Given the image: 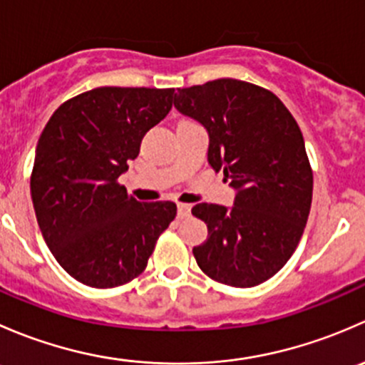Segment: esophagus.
<instances>
[{
  "instance_id": "1",
  "label": "esophagus",
  "mask_w": 365,
  "mask_h": 365,
  "mask_svg": "<svg viewBox=\"0 0 365 365\" xmlns=\"http://www.w3.org/2000/svg\"><path fill=\"white\" fill-rule=\"evenodd\" d=\"M190 213V205L185 203H178V215L180 217H187Z\"/></svg>"
}]
</instances>
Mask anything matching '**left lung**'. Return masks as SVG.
I'll return each instance as SVG.
<instances>
[{"label": "left lung", "instance_id": "obj_1", "mask_svg": "<svg viewBox=\"0 0 365 365\" xmlns=\"http://www.w3.org/2000/svg\"><path fill=\"white\" fill-rule=\"evenodd\" d=\"M175 108L205 125L208 162L237 189L233 208L200 203L208 238L192 249L213 281L252 288L295 252L312 201V169L293 114L270 90L238 79L178 88Z\"/></svg>", "mask_w": 365, "mask_h": 365}]
</instances>
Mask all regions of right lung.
Segmentation results:
<instances>
[{
    "instance_id": "obj_1",
    "label": "right lung",
    "mask_w": 365,
    "mask_h": 365,
    "mask_svg": "<svg viewBox=\"0 0 365 365\" xmlns=\"http://www.w3.org/2000/svg\"><path fill=\"white\" fill-rule=\"evenodd\" d=\"M173 97L175 88H95L63 102L43 127L33 208L47 247L76 281L106 289L139 277L176 217L171 201L139 203L118 183Z\"/></svg>"
}]
</instances>
